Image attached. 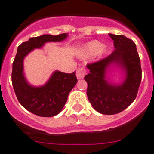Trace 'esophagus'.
<instances>
[{
    "instance_id": "esophagus-1",
    "label": "esophagus",
    "mask_w": 154,
    "mask_h": 154,
    "mask_svg": "<svg viewBox=\"0 0 154 154\" xmlns=\"http://www.w3.org/2000/svg\"><path fill=\"white\" fill-rule=\"evenodd\" d=\"M77 79H83L85 75V69L83 68H78L77 69Z\"/></svg>"
}]
</instances>
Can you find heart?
<instances>
[{"instance_id":"obj_1","label":"heart","mask_w":154,"mask_h":154,"mask_svg":"<svg viewBox=\"0 0 154 154\" xmlns=\"http://www.w3.org/2000/svg\"><path fill=\"white\" fill-rule=\"evenodd\" d=\"M103 44L98 41H92L88 42L86 45H85L79 51L78 56L79 57L85 59V58L91 57L96 54H105L107 53V49L105 47H103Z\"/></svg>"}]
</instances>
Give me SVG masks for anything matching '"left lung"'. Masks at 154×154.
<instances>
[{"instance_id":"8db88e82","label":"left lung","mask_w":154,"mask_h":154,"mask_svg":"<svg viewBox=\"0 0 154 154\" xmlns=\"http://www.w3.org/2000/svg\"><path fill=\"white\" fill-rule=\"evenodd\" d=\"M115 50L109 57L87 65L90 72L85 77L88 84L87 97L96 111L105 115L121 112L135 100L141 81V60L136 45L123 35L109 33ZM112 67L124 73L121 83L107 77Z\"/></svg>"}]
</instances>
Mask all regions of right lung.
<instances>
[{
    "label": "right lung",
    "instance_id": "right-lung-1",
    "mask_svg": "<svg viewBox=\"0 0 154 154\" xmlns=\"http://www.w3.org/2000/svg\"><path fill=\"white\" fill-rule=\"evenodd\" d=\"M68 33L57 36L44 34L32 37L20 45L13 63L12 83L18 101L28 111L40 117H50L57 115L67 101L69 92L77 84L76 72L65 73L56 70L48 82L41 86H33L24 74V59L36 49H42L47 42H60Z\"/></svg>",
    "mask_w": 154,
    "mask_h": 154
}]
</instances>
